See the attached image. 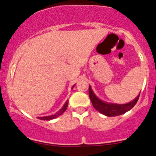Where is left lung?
Here are the masks:
<instances>
[{
  "mask_svg": "<svg viewBox=\"0 0 156 156\" xmlns=\"http://www.w3.org/2000/svg\"><path fill=\"white\" fill-rule=\"evenodd\" d=\"M140 93L139 94L138 96L133 101H130L127 104H120L107 103L99 99L96 96V94L94 93L90 86H89V97H90V99L91 101L92 105L98 111L107 116H120V115L123 114L126 112L130 110L137 103L139 98H140Z\"/></svg>",
  "mask_w": 156,
  "mask_h": 156,
  "instance_id": "1",
  "label": "left lung"
}]
</instances>
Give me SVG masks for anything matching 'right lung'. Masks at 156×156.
I'll return each instance as SVG.
<instances>
[{"mask_svg": "<svg viewBox=\"0 0 156 156\" xmlns=\"http://www.w3.org/2000/svg\"><path fill=\"white\" fill-rule=\"evenodd\" d=\"M74 87H75V85L72 86V89H73ZM68 104H69V102H68V101H67L66 103H65V104L63 105V107H62V108L60 109L58 112H56L55 114L50 115V116H39V117H38V119H40V120H52V119L56 118V117H58V116L62 115L65 111H66V109H67V107H68Z\"/></svg>", "mask_w": 156, "mask_h": 156, "instance_id": "obj_1", "label": "right lung"}]
</instances>
